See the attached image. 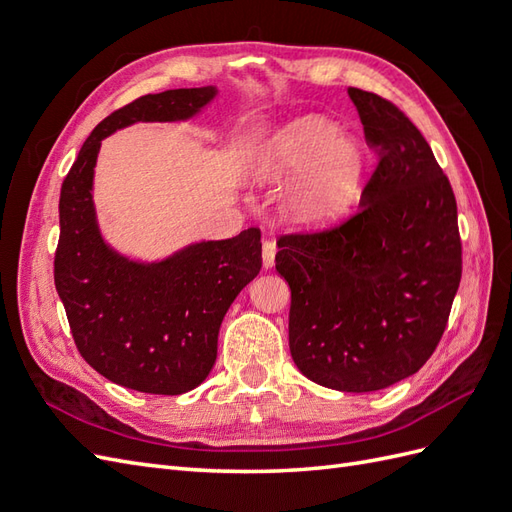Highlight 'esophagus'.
Wrapping results in <instances>:
<instances>
[{
	"label": "esophagus",
	"mask_w": 512,
	"mask_h": 512,
	"mask_svg": "<svg viewBox=\"0 0 512 512\" xmlns=\"http://www.w3.org/2000/svg\"><path fill=\"white\" fill-rule=\"evenodd\" d=\"M275 252H277V247H275V241H273V239H265V241H262V267H265V269H271V267H273Z\"/></svg>",
	"instance_id": "esophagus-1"
}]
</instances>
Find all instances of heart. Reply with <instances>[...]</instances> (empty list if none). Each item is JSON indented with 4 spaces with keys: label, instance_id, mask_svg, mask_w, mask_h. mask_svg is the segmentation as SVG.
Instances as JSON below:
<instances>
[{
    "label": "heart",
    "instance_id": "b5f03b06",
    "mask_svg": "<svg viewBox=\"0 0 512 512\" xmlns=\"http://www.w3.org/2000/svg\"><path fill=\"white\" fill-rule=\"evenodd\" d=\"M320 117H303L277 132L256 162L260 181H294L284 200L292 226L322 228L352 207L363 175V153L350 136Z\"/></svg>",
    "mask_w": 512,
    "mask_h": 512
}]
</instances>
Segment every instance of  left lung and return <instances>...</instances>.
Listing matches in <instances>:
<instances>
[{
	"label": "left lung",
	"mask_w": 512,
	"mask_h": 512,
	"mask_svg": "<svg viewBox=\"0 0 512 512\" xmlns=\"http://www.w3.org/2000/svg\"><path fill=\"white\" fill-rule=\"evenodd\" d=\"M378 166L342 224L290 232L275 269L290 286L288 339L301 374L369 393L421 369L461 282L457 200L425 136L386 98L350 87Z\"/></svg>",
	"instance_id": "left-lung-1"
}]
</instances>
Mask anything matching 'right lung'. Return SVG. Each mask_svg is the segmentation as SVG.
Instances as JSON below:
<instances>
[{
    "label": "right lung",
    "mask_w": 512,
    "mask_h": 512,
    "mask_svg": "<svg viewBox=\"0 0 512 512\" xmlns=\"http://www.w3.org/2000/svg\"><path fill=\"white\" fill-rule=\"evenodd\" d=\"M213 96L215 87L168 89L117 108L89 134L61 183L55 288L83 359L126 389H196L218 356L230 303L262 267L258 228L145 265L113 252L96 224L91 183L102 138L136 121L190 119Z\"/></svg>",
    "instance_id": "obj_1"
}]
</instances>
